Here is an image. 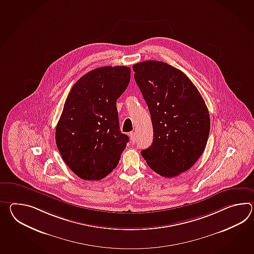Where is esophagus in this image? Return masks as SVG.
<instances>
[{
	"label": "esophagus",
	"instance_id": "esophagus-1",
	"mask_svg": "<svg viewBox=\"0 0 254 254\" xmlns=\"http://www.w3.org/2000/svg\"><path fill=\"white\" fill-rule=\"evenodd\" d=\"M130 140L132 143H135V139H136V137H135V134L134 132H131L129 134Z\"/></svg>",
	"mask_w": 254,
	"mask_h": 254
}]
</instances>
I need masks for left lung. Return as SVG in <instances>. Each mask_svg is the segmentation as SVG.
Here are the masks:
<instances>
[{"instance_id":"8db88e82","label":"left lung","mask_w":254,"mask_h":254,"mask_svg":"<svg viewBox=\"0 0 254 254\" xmlns=\"http://www.w3.org/2000/svg\"><path fill=\"white\" fill-rule=\"evenodd\" d=\"M133 70L152 120L153 143L141 155L156 173L177 177L202 155L210 128L209 110L186 74L167 63L148 60Z\"/></svg>"}]
</instances>
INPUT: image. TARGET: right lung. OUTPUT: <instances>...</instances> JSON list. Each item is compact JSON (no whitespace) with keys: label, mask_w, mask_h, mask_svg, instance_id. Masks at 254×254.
Listing matches in <instances>:
<instances>
[{"label":"right lung","mask_w":254,"mask_h":254,"mask_svg":"<svg viewBox=\"0 0 254 254\" xmlns=\"http://www.w3.org/2000/svg\"><path fill=\"white\" fill-rule=\"evenodd\" d=\"M130 81L127 66H103L73 85L57 125L64 161L85 181H99L118 166L128 136L119 130L117 100Z\"/></svg>","instance_id":"add662e5"}]
</instances>
